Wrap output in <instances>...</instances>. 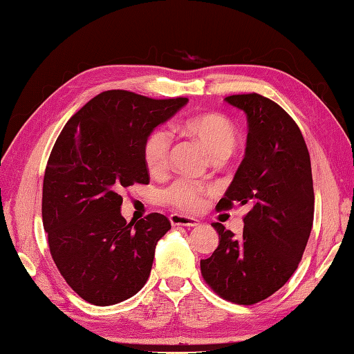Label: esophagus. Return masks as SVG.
<instances>
[{"mask_svg":"<svg viewBox=\"0 0 354 354\" xmlns=\"http://www.w3.org/2000/svg\"><path fill=\"white\" fill-rule=\"evenodd\" d=\"M169 221H171V225L172 227H196L200 225V221L195 219V218H191V216H183V214H171L169 216Z\"/></svg>","mask_w":354,"mask_h":354,"instance_id":"esophagus-1","label":"esophagus"}]
</instances>
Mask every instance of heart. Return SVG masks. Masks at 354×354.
Masks as SVG:
<instances>
[{
  "label": "heart",
  "mask_w": 354,
  "mask_h": 354,
  "mask_svg": "<svg viewBox=\"0 0 354 354\" xmlns=\"http://www.w3.org/2000/svg\"><path fill=\"white\" fill-rule=\"evenodd\" d=\"M182 132L201 145L213 160L227 159L239 144L237 127L230 118L214 112H207L187 118L180 126ZM169 135L158 129L144 141V162L151 176L162 174L169 162ZM209 192L200 183L177 182L165 192V200L182 210H198L204 204V196Z\"/></svg>",
  "instance_id": "1"
}]
</instances>
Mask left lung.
<instances>
[{
	"mask_svg": "<svg viewBox=\"0 0 354 354\" xmlns=\"http://www.w3.org/2000/svg\"><path fill=\"white\" fill-rule=\"evenodd\" d=\"M248 117L245 159L218 203L248 207L243 234L213 223L219 245L201 260L205 282L239 305L272 296L297 269L311 234L314 187L311 159L300 129L278 103L257 93L225 97Z\"/></svg>",
	"mask_w": 354,
	"mask_h": 354,
	"instance_id": "1",
	"label": "left lung"
}]
</instances>
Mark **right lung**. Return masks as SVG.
Listing matches in <instances>:
<instances>
[{
    "instance_id": "right-lung-1",
    "label": "right lung",
    "mask_w": 354,
    "mask_h": 354,
    "mask_svg": "<svg viewBox=\"0 0 354 354\" xmlns=\"http://www.w3.org/2000/svg\"><path fill=\"white\" fill-rule=\"evenodd\" d=\"M187 102L109 90L77 111L57 138L43 178V228L59 273L88 304H120L150 277L171 223L160 213L127 223L122 194L150 182L145 138Z\"/></svg>"
}]
</instances>
